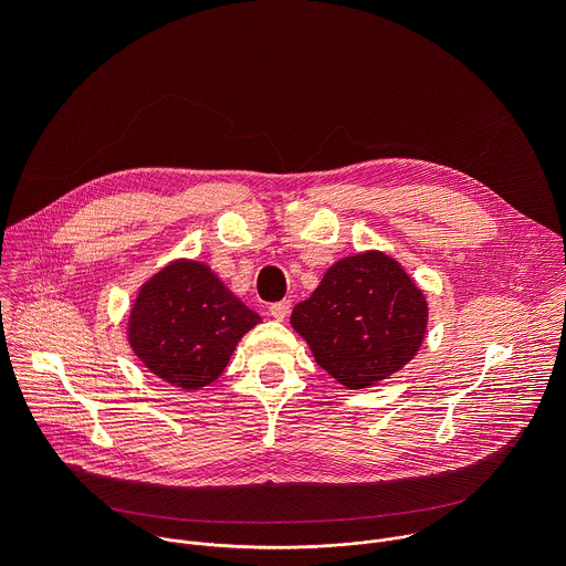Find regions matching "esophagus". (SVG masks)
I'll use <instances>...</instances> for the list:
<instances>
[{"mask_svg":"<svg viewBox=\"0 0 566 566\" xmlns=\"http://www.w3.org/2000/svg\"><path fill=\"white\" fill-rule=\"evenodd\" d=\"M269 313H271V317H275V319H286V315L291 313V300H282V302H275V304H271L269 306Z\"/></svg>","mask_w":566,"mask_h":566,"instance_id":"34e87169","label":"esophagus"}]
</instances>
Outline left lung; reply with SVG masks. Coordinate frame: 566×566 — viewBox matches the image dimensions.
I'll return each instance as SVG.
<instances>
[{"mask_svg":"<svg viewBox=\"0 0 566 566\" xmlns=\"http://www.w3.org/2000/svg\"><path fill=\"white\" fill-rule=\"evenodd\" d=\"M428 304L391 258L369 251L334 264L291 313L317 365L363 389L408 365L426 334Z\"/></svg>","mask_w":566,"mask_h":566,"instance_id":"8db88e82","label":"left lung"}]
</instances>
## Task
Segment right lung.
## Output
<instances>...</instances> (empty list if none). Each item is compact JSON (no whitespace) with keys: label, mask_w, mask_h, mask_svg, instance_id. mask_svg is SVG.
<instances>
[{"label":"right lung","mask_w":566,"mask_h":566,"mask_svg":"<svg viewBox=\"0 0 566 566\" xmlns=\"http://www.w3.org/2000/svg\"><path fill=\"white\" fill-rule=\"evenodd\" d=\"M260 322L199 262H177L138 293L129 343L156 376L184 389L212 382L239 338Z\"/></svg>","instance_id":"1"}]
</instances>
